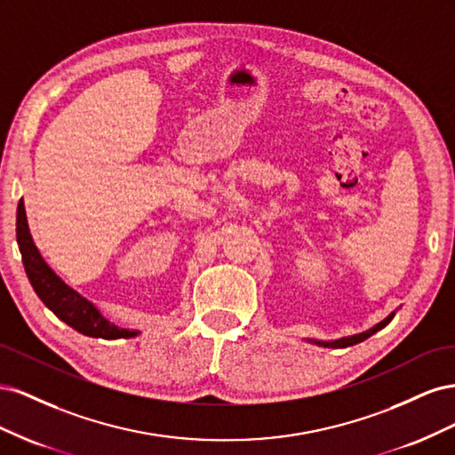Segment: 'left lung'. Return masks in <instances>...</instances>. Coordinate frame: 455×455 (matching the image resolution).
I'll use <instances>...</instances> for the list:
<instances>
[{
    "mask_svg": "<svg viewBox=\"0 0 455 455\" xmlns=\"http://www.w3.org/2000/svg\"><path fill=\"white\" fill-rule=\"evenodd\" d=\"M393 316H395V313H391V315L387 316V319L381 321V323H378L374 328L366 330V332H363V334H355V336L341 338V339L328 341V343H324V341H316V343H319V346H324V347H349V346H355V343H361V341H364V339H366V338H370L371 334H376L378 330H381V328L387 326V324L393 321Z\"/></svg>",
    "mask_w": 455,
    "mask_h": 455,
    "instance_id": "obj_1",
    "label": "left lung"
}]
</instances>
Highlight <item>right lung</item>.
Masks as SVG:
<instances>
[{"label":"right lung","instance_id":"1","mask_svg":"<svg viewBox=\"0 0 455 455\" xmlns=\"http://www.w3.org/2000/svg\"><path fill=\"white\" fill-rule=\"evenodd\" d=\"M17 243L22 254V264L26 275L34 286L39 299L64 321L68 326L77 330L79 334L102 339H116V338H132L139 334V330H125L119 328L114 323L104 319L102 313L96 309L89 299L79 296L74 288L68 286L57 273H54L45 259L41 258L39 251L32 241L28 220H26L24 201H19L17 209Z\"/></svg>","mask_w":455,"mask_h":455}]
</instances>
